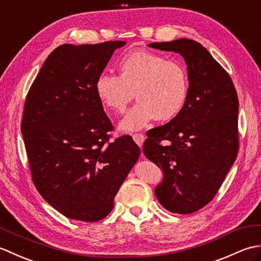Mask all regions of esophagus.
<instances>
[{
	"instance_id": "obj_1",
	"label": "esophagus",
	"mask_w": 261,
	"mask_h": 261,
	"mask_svg": "<svg viewBox=\"0 0 261 261\" xmlns=\"http://www.w3.org/2000/svg\"><path fill=\"white\" fill-rule=\"evenodd\" d=\"M132 138H134V140H135L137 145L141 148L143 141H145V136H143V135H134V136H132Z\"/></svg>"
}]
</instances>
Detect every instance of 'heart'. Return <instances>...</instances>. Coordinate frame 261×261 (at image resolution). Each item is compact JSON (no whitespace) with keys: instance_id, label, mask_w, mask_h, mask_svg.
Segmentation results:
<instances>
[{"instance_id":"b5f03b06","label":"heart","mask_w":261,"mask_h":261,"mask_svg":"<svg viewBox=\"0 0 261 261\" xmlns=\"http://www.w3.org/2000/svg\"><path fill=\"white\" fill-rule=\"evenodd\" d=\"M119 76L101 73L94 84L97 98L113 113H123L134 99L138 103L120 122L124 132L139 131L152 120L168 122L184 110L188 93L184 66L149 50L125 54L118 63Z\"/></svg>"}]
</instances>
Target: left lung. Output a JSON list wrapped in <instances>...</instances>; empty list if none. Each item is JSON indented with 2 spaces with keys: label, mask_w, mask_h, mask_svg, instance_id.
<instances>
[{
  "label": "left lung",
  "mask_w": 261,
  "mask_h": 261,
  "mask_svg": "<svg viewBox=\"0 0 261 261\" xmlns=\"http://www.w3.org/2000/svg\"><path fill=\"white\" fill-rule=\"evenodd\" d=\"M148 46L179 54L187 65L184 110L149 130L142 150L163 170L154 188L158 202L169 212L190 214L212 201L234 164L239 101L231 77L201 43L181 38Z\"/></svg>",
  "instance_id": "left-lung-1"
}]
</instances>
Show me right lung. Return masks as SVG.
<instances>
[{
    "instance_id": "add662e5",
    "label": "right lung",
    "mask_w": 261,
    "mask_h": 261,
    "mask_svg": "<svg viewBox=\"0 0 261 261\" xmlns=\"http://www.w3.org/2000/svg\"><path fill=\"white\" fill-rule=\"evenodd\" d=\"M124 41L75 46L49 55L28 93L21 132L40 195L68 219L95 222L139 158L130 136L109 142L112 130L94 84Z\"/></svg>"
}]
</instances>
